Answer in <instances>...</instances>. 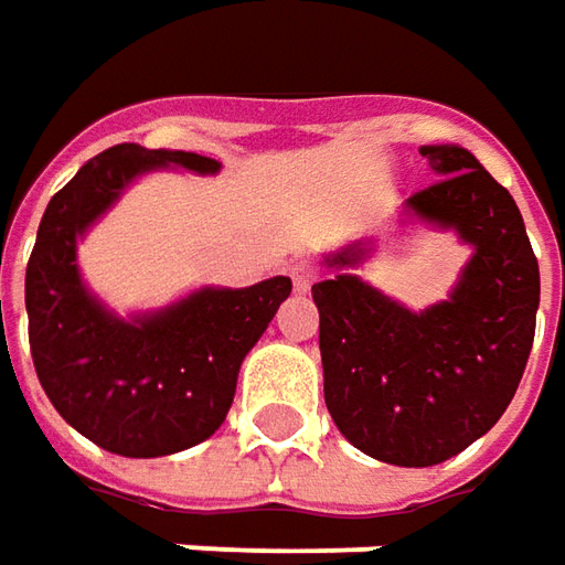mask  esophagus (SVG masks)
<instances>
[{"mask_svg": "<svg viewBox=\"0 0 565 565\" xmlns=\"http://www.w3.org/2000/svg\"><path fill=\"white\" fill-rule=\"evenodd\" d=\"M290 278H294L296 294H309L311 284L318 281V269L311 263H296L294 269H290Z\"/></svg>", "mask_w": 565, "mask_h": 565, "instance_id": "obj_1", "label": "esophagus"}]
</instances>
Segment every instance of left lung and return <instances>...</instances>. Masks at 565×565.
I'll use <instances>...</instances> for the list:
<instances>
[{
	"label": "left lung",
	"mask_w": 565,
	"mask_h": 565,
	"mask_svg": "<svg viewBox=\"0 0 565 565\" xmlns=\"http://www.w3.org/2000/svg\"><path fill=\"white\" fill-rule=\"evenodd\" d=\"M440 180L404 201V223L456 232L471 247L447 299L406 309L354 269L376 238L323 256V401L342 437L401 468L459 456L502 419L530 361L539 259L511 192L456 143L422 146Z\"/></svg>",
	"instance_id": "1"
}]
</instances>
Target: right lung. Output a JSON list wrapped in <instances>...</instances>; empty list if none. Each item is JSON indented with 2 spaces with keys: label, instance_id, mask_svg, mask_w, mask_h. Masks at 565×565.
Segmentation results:
<instances>
[{
  "label": "right lung",
  "instance_id": "right-lung-1",
  "mask_svg": "<svg viewBox=\"0 0 565 565\" xmlns=\"http://www.w3.org/2000/svg\"><path fill=\"white\" fill-rule=\"evenodd\" d=\"M220 173L183 149L121 143L90 159L49 201L26 263V318L35 373L54 409L90 444L159 459L207 440L226 419L238 370L290 278L254 287H199L171 306L118 315L78 269V242L128 189L156 171Z\"/></svg>",
  "mask_w": 565,
  "mask_h": 565
}]
</instances>
